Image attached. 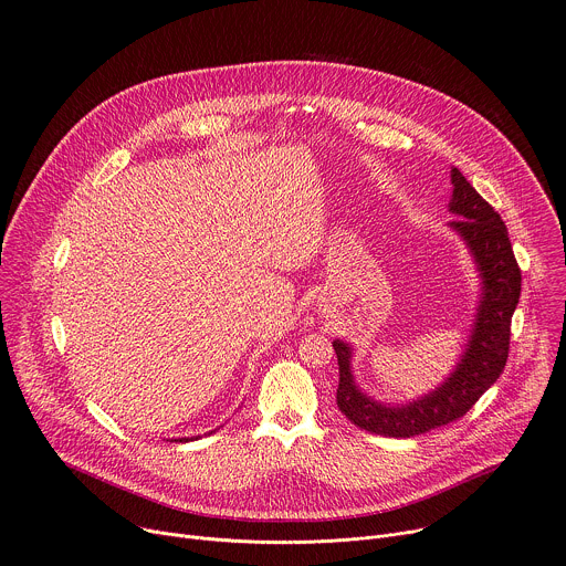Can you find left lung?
<instances>
[{"instance_id":"8db88e82","label":"left lung","mask_w":566,"mask_h":566,"mask_svg":"<svg viewBox=\"0 0 566 566\" xmlns=\"http://www.w3.org/2000/svg\"><path fill=\"white\" fill-rule=\"evenodd\" d=\"M452 199L457 214L449 226L468 244L479 277L481 300L465 352L451 376L431 394L400 407H387L363 394L352 374V347L335 340L339 360L337 405L340 413L376 436L413 438L459 420L496 382L510 352V326L521 297V269L499 212L452 168Z\"/></svg>"}]
</instances>
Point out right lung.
I'll list each match as a JSON object with an SVG mask.
<instances>
[{"mask_svg":"<svg viewBox=\"0 0 566 566\" xmlns=\"http://www.w3.org/2000/svg\"><path fill=\"white\" fill-rule=\"evenodd\" d=\"M188 440H197V438H179V440H175V442H188Z\"/></svg>","mask_w":566,"mask_h":566,"instance_id":"right-lung-1","label":"right lung"}]
</instances>
